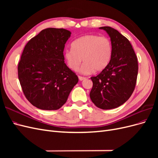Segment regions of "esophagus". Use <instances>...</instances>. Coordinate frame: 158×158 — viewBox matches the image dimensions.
Wrapping results in <instances>:
<instances>
[{
    "instance_id": "34e87169",
    "label": "esophagus",
    "mask_w": 158,
    "mask_h": 158,
    "mask_svg": "<svg viewBox=\"0 0 158 158\" xmlns=\"http://www.w3.org/2000/svg\"><path fill=\"white\" fill-rule=\"evenodd\" d=\"M78 78H79V80H80V81H82V80H85V78H85V77H82V76H78Z\"/></svg>"
}]
</instances>
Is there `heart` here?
<instances>
[{
    "label": "heart",
    "mask_w": 158,
    "mask_h": 158,
    "mask_svg": "<svg viewBox=\"0 0 158 158\" xmlns=\"http://www.w3.org/2000/svg\"><path fill=\"white\" fill-rule=\"evenodd\" d=\"M113 54L112 43L108 37L97 35H85L72 44V49L64 52V59L69 68L87 74L94 70L99 72L106 68Z\"/></svg>",
    "instance_id": "1"
}]
</instances>
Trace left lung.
<instances>
[{
    "label": "left lung",
    "instance_id": "obj_1",
    "mask_svg": "<svg viewBox=\"0 0 158 158\" xmlns=\"http://www.w3.org/2000/svg\"><path fill=\"white\" fill-rule=\"evenodd\" d=\"M111 38L113 54L109 63L95 77L89 97L95 106L111 109L121 106L130 98L136 84L137 56L130 41L109 26L99 27Z\"/></svg>",
    "mask_w": 158,
    "mask_h": 158
}]
</instances>
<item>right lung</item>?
Returning a JSON list of instances; mask_svg holds the SVG:
<instances>
[{
    "label": "right lung",
    "mask_w": 158,
    "mask_h": 158,
    "mask_svg": "<svg viewBox=\"0 0 158 158\" xmlns=\"http://www.w3.org/2000/svg\"><path fill=\"white\" fill-rule=\"evenodd\" d=\"M71 32L47 28L27 42L18 66L26 99L43 110H56L67 101L78 78L64 63V45Z\"/></svg>",
    "instance_id": "obj_1"
}]
</instances>
